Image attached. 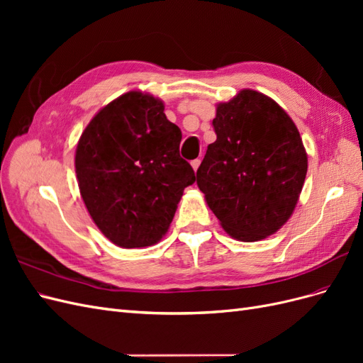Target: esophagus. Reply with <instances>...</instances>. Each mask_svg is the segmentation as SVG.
I'll use <instances>...</instances> for the list:
<instances>
[{
	"mask_svg": "<svg viewBox=\"0 0 363 363\" xmlns=\"http://www.w3.org/2000/svg\"><path fill=\"white\" fill-rule=\"evenodd\" d=\"M191 164H192L194 171H196V169H199V167H200V159H195V160H192V162H191Z\"/></svg>",
	"mask_w": 363,
	"mask_h": 363,
	"instance_id": "1",
	"label": "esophagus"
}]
</instances>
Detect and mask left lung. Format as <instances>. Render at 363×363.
I'll list each match as a JSON object with an SVG mask.
<instances>
[{
	"instance_id": "obj_1",
	"label": "left lung",
	"mask_w": 363,
	"mask_h": 363,
	"mask_svg": "<svg viewBox=\"0 0 363 363\" xmlns=\"http://www.w3.org/2000/svg\"><path fill=\"white\" fill-rule=\"evenodd\" d=\"M216 140L207 147L196 184L225 232L255 242L277 232L298 203L307 155L283 108L252 89L216 106Z\"/></svg>"
}]
</instances>
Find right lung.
<instances>
[{"mask_svg": "<svg viewBox=\"0 0 363 363\" xmlns=\"http://www.w3.org/2000/svg\"><path fill=\"white\" fill-rule=\"evenodd\" d=\"M159 98L130 91L104 106L80 136L75 172L87 212L118 247L142 248L167 235L184 188L180 128Z\"/></svg>", "mask_w": 363, "mask_h": 363, "instance_id": "1", "label": "right lung"}]
</instances>
